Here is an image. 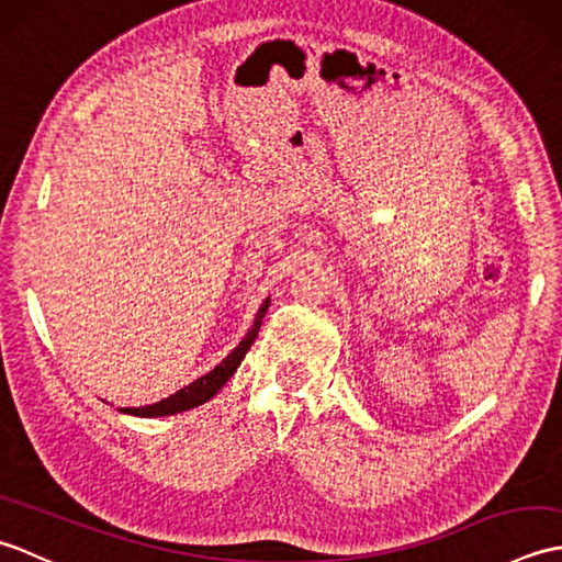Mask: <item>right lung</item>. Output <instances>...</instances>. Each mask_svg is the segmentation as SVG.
<instances>
[{"label":"right lung","mask_w":562,"mask_h":562,"mask_svg":"<svg viewBox=\"0 0 562 562\" xmlns=\"http://www.w3.org/2000/svg\"><path fill=\"white\" fill-rule=\"evenodd\" d=\"M268 306H270V296H268L266 302L260 304L258 314H256V318H254V326L248 328L244 340L238 342L236 348H234L229 355H226L217 367L212 369V372H207L205 376L195 379L193 384L183 386L181 391L171 393L169 398H161L159 403L139 405V408H117V411L127 413V415H137V417H164V415H176V413H183V411H190V408H198V405L207 403L212 396H217V391L226 384V381H229V379L234 376L238 364H241L246 352L250 350V345H254V340L258 338L262 316H266Z\"/></svg>","instance_id":"1"}]
</instances>
